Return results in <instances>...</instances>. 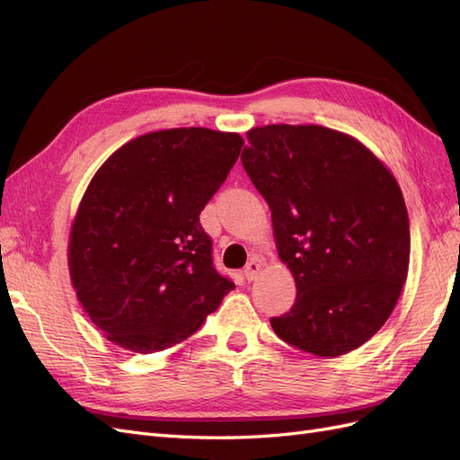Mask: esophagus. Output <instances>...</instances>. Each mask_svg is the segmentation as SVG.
<instances>
[{
    "mask_svg": "<svg viewBox=\"0 0 460 460\" xmlns=\"http://www.w3.org/2000/svg\"><path fill=\"white\" fill-rule=\"evenodd\" d=\"M259 270H261V262H259L257 259H252V261H249V262L245 264V269H243V276H245V280H247V282L255 280L257 274H259Z\"/></svg>",
    "mask_w": 460,
    "mask_h": 460,
    "instance_id": "1",
    "label": "esophagus"
}]
</instances>
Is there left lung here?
<instances>
[{"label": "left lung", "mask_w": 460, "mask_h": 460, "mask_svg": "<svg viewBox=\"0 0 460 460\" xmlns=\"http://www.w3.org/2000/svg\"><path fill=\"white\" fill-rule=\"evenodd\" d=\"M242 164L272 213L297 297L276 336L316 357L368 341L407 280L411 232L394 174L355 137L316 124L247 132Z\"/></svg>", "instance_id": "8db88e82"}]
</instances>
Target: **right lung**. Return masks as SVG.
<instances>
[{
	"mask_svg": "<svg viewBox=\"0 0 460 460\" xmlns=\"http://www.w3.org/2000/svg\"><path fill=\"white\" fill-rule=\"evenodd\" d=\"M242 146L234 132H149L95 172L71 228L68 270L109 341L134 353L169 349L235 288L215 269L199 215Z\"/></svg>",
	"mask_w": 460,
	"mask_h": 460,
	"instance_id": "1",
	"label": "right lung"
}]
</instances>
